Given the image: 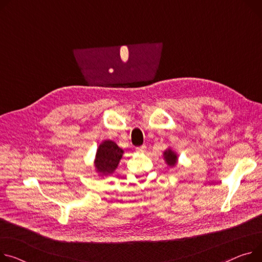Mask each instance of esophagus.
I'll list each match as a JSON object with an SVG mask.
<instances>
[{"instance_id": "34e87169", "label": "esophagus", "mask_w": 262, "mask_h": 262, "mask_svg": "<svg viewBox=\"0 0 262 262\" xmlns=\"http://www.w3.org/2000/svg\"><path fill=\"white\" fill-rule=\"evenodd\" d=\"M136 151H137L138 153H146V151H147V147H146V146H140V147H137V148H136Z\"/></svg>"}]
</instances>
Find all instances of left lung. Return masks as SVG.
<instances>
[{"instance_id": "obj_1", "label": "left lung", "mask_w": 262, "mask_h": 262, "mask_svg": "<svg viewBox=\"0 0 262 262\" xmlns=\"http://www.w3.org/2000/svg\"><path fill=\"white\" fill-rule=\"evenodd\" d=\"M163 156H164V159H165L166 164L170 168L176 167V165L178 163V155H177V153L172 148L166 149L165 152L163 153Z\"/></svg>"}]
</instances>
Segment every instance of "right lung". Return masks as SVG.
<instances>
[{
	"label": "right lung",
	"instance_id": "add662e5",
	"mask_svg": "<svg viewBox=\"0 0 262 262\" xmlns=\"http://www.w3.org/2000/svg\"><path fill=\"white\" fill-rule=\"evenodd\" d=\"M124 155V150L119 148L113 140L106 139L99 144L95 158H94V170L98 173V176L106 177L115 172Z\"/></svg>",
	"mask_w": 262,
	"mask_h": 262
}]
</instances>
